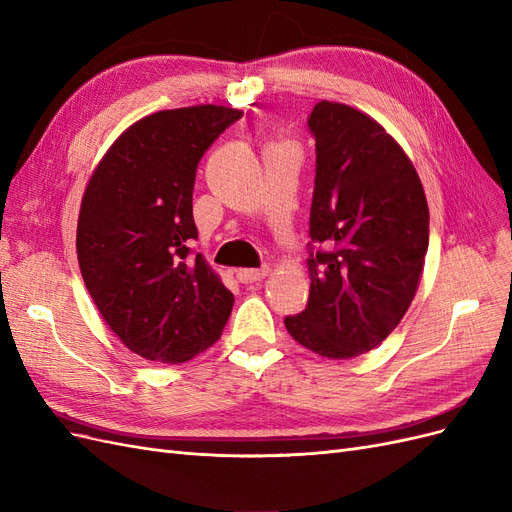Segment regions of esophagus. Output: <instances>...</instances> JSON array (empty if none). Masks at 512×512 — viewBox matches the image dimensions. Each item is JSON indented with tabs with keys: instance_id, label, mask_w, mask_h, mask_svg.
<instances>
[{
	"instance_id": "esophagus-1",
	"label": "esophagus",
	"mask_w": 512,
	"mask_h": 512,
	"mask_svg": "<svg viewBox=\"0 0 512 512\" xmlns=\"http://www.w3.org/2000/svg\"><path fill=\"white\" fill-rule=\"evenodd\" d=\"M267 275H269V267H260V269H239V271H237L239 282H243V284L260 282V280H265Z\"/></svg>"
}]
</instances>
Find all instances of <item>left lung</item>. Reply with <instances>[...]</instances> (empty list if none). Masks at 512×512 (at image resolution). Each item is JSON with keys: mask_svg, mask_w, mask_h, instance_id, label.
Returning <instances> with one entry per match:
<instances>
[{"mask_svg": "<svg viewBox=\"0 0 512 512\" xmlns=\"http://www.w3.org/2000/svg\"><path fill=\"white\" fill-rule=\"evenodd\" d=\"M316 138L309 299L284 320L294 342L327 359L374 350L406 316L429 245L423 183L376 119L322 100L307 119ZM312 245V243H309Z\"/></svg>", "mask_w": 512, "mask_h": 512, "instance_id": "obj_1", "label": "left lung"}]
</instances>
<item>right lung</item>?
<instances>
[{"mask_svg": "<svg viewBox=\"0 0 512 512\" xmlns=\"http://www.w3.org/2000/svg\"><path fill=\"white\" fill-rule=\"evenodd\" d=\"M237 108L198 104L138 119L108 147L83 194L76 254L98 312L147 361L185 363L218 342L235 297L190 258L196 168Z\"/></svg>", "mask_w": 512, "mask_h": 512, "instance_id": "right-lung-1", "label": "right lung"}]
</instances>
